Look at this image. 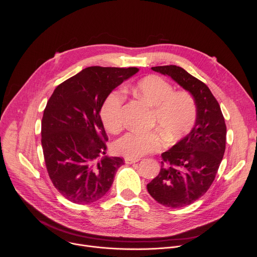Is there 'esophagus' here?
Masks as SVG:
<instances>
[{
	"label": "esophagus",
	"mask_w": 257,
	"mask_h": 257,
	"mask_svg": "<svg viewBox=\"0 0 257 257\" xmlns=\"http://www.w3.org/2000/svg\"><path fill=\"white\" fill-rule=\"evenodd\" d=\"M139 160L138 159H128V158H126L125 159V163L126 164H128V165H130V164H134V163H137Z\"/></svg>",
	"instance_id": "1"
}]
</instances>
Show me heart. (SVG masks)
Instances as JSON below:
<instances>
[{"label":"heart","instance_id":"heart-1","mask_svg":"<svg viewBox=\"0 0 257 257\" xmlns=\"http://www.w3.org/2000/svg\"><path fill=\"white\" fill-rule=\"evenodd\" d=\"M138 96L153 109L152 126L166 133L170 140L184 136L194 125L197 107L194 97L187 91H174L164 78L151 75L139 80L134 87ZM125 95L120 89L113 90L104 99L100 117L103 126L117 132L123 125ZM165 144L159 131L127 132L113 144L116 154L128 159H139L146 154L160 151Z\"/></svg>","mask_w":257,"mask_h":257}]
</instances>
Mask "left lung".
<instances>
[{"label":"left lung","instance_id":"1","mask_svg":"<svg viewBox=\"0 0 257 257\" xmlns=\"http://www.w3.org/2000/svg\"><path fill=\"white\" fill-rule=\"evenodd\" d=\"M152 69L170 76L196 102L193 128L162 154L161 171L148 184L149 193L162 205L183 207L200 198L212 184L225 154L227 127L221 106L203 82L175 65Z\"/></svg>","mask_w":257,"mask_h":257}]
</instances>
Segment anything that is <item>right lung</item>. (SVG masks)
Instances as JSON below:
<instances>
[{"label":"right lung","mask_w":257,"mask_h":257,"mask_svg":"<svg viewBox=\"0 0 257 257\" xmlns=\"http://www.w3.org/2000/svg\"><path fill=\"white\" fill-rule=\"evenodd\" d=\"M138 68L88 67L56 87L42 120V146L49 176L69 201L92 203L111 188L123 159L105 155L100 118L106 96Z\"/></svg>","instance_id":"obj_1"}]
</instances>
